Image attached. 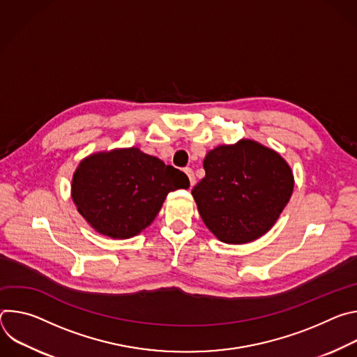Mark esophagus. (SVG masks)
<instances>
[{"label":"esophagus","mask_w":357,"mask_h":357,"mask_svg":"<svg viewBox=\"0 0 357 357\" xmlns=\"http://www.w3.org/2000/svg\"><path fill=\"white\" fill-rule=\"evenodd\" d=\"M185 174H186V175H188V178H189L190 186H193V185L196 183V178H195V174H193V171H192L190 168H185Z\"/></svg>","instance_id":"34e87169"}]
</instances>
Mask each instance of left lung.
<instances>
[{"mask_svg": "<svg viewBox=\"0 0 357 357\" xmlns=\"http://www.w3.org/2000/svg\"><path fill=\"white\" fill-rule=\"evenodd\" d=\"M203 168L206 175L192 195L206 227L227 244L266 234L292 195L294 175L287 161L252 139L216 146Z\"/></svg>", "mask_w": 357, "mask_h": 357, "instance_id": "8db88e82", "label": "left lung"}]
</instances>
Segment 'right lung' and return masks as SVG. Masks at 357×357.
<instances>
[{
  "instance_id": "1",
  "label": "right lung",
  "mask_w": 357,
  "mask_h": 357,
  "mask_svg": "<svg viewBox=\"0 0 357 357\" xmlns=\"http://www.w3.org/2000/svg\"><path fill=\"white\" fill-rule=\"evenodd\" d=\"M188 188L182 171L131 146L84 158L73 174L72 199L96 231L130 238L152 223L169 192Z\"/></svg>"
}]
</instances>
